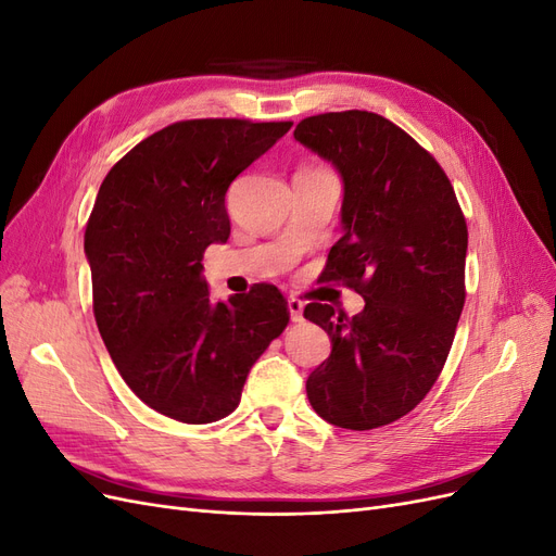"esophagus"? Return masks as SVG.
<instances>
[{"label":"esophagus","instance_id":"esophagus-1","mask_svg":"<svg viewBox=\"0 0 556 556\" xmlns=\"http://www.w3.org/2000/svg\"><path fill=\"white\" fill-rule=\"evenodd\" d=\"M288 311H290L292 323H301V319H304V304H301L299 299H294V296L288 299Z\"/></svg>","mask_w":556,"mask_h":556}]
</instances>
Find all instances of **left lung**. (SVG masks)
<instances>
[{
    "instance_id": "left-lung-1",
    "label": "left lung",
    "mask_w": 556,
    "mask_h": 556,
    "mask_svg": "<svg viewBox=\"0 0 556 556\" xmlns=\"http://www.w3.org/2000/svg\"><path fill=\"white\" fill-rule=\"evenodd\" d=\"M294 139L343 180V237L323 280H345L364 296L355 317L306 306L304 317L331 339L306 394L329 425L384 427L427 396L447 359L466 296V220L439 162L382 115H313Z\"/></svg>"
}]
</instances>
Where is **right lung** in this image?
Instances as JSON below:
<instances>
[{
    "label": "right lung",
    "instance_id": "add662e5",
    "mask_svg": "<svg viewBox=\"0 0 556 556\" xmlns=\"http://www.w3.org/2000/svg\"><path fill=\"white\" fill-rule=\"evenodd\" d=\"M290 127L176 123L134 146L99 188L83 243L99 333L129 390L178 422L227 417L252 364L288 327L274 285L211 301L201 260L229 239L233 178Z\"/></svg>",
    "mask_w": 556,
    "mask_h": 556
}]
</instances>
